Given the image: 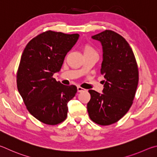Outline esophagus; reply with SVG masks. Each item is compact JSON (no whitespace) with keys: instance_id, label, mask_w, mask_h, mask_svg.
Masks as SVG:
<instances>
[{"instance_id":"34e87169","label":"esophagus","mask_w":157,"mask_h":157,"mask_svg":"<svg viewBox=\"0 0 157 157\" xmlns=\"http://www.w3.org/2000/svg\"><path fill=\"white\" fill-rule=\"evenodd\" d=\"M86 90H85L84 88H82L81 87H77V91L78 92H85Z\"/></svg>"}]
</instances>
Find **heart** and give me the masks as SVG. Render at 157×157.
<instances>
[{"mask_svg":"<svg viewBox=\"0 0 157 157\" xmlns=\"http://www.w3.org/2000/svg\"><path fill=\"white\" fill-rule=\"evenodd\" d=\"M83 53H90V52H95L94 48L89 45H85L83 46Z\"/></svg>","mask_w":157,"mask_h":157,"instance_id":"obj_1","label":"heart"}]
</instances>
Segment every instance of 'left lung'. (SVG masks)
Returning a JSON list of instances; mask_svg holds the SVG:
<instances>
[{"instance_id": "8db88e82", "label": "left lung", "mask_w": 157, "mask_h": 157, "mask_svg": "<svg viewBox=\"0 0 157 157\" xmlns=\"http://www.w3.org/2000/svg\"><path fill=\"white\" fill-rule=\"evenodd\" d=\"M103 47L101 74L104 76L103 94L93 90L87 105L89 117L101 125L117 122L133 103L139 83L135 56L124 38L112 30L92 36Z\"/></svg>"}]
</instances>
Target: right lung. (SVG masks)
<instances>
[{"label":"right lung","mask_w":157,"mask_h":157,"mask_svg":"<svg viewBox=\"0 0 157 157\" xmlns=\"http://www.w3.org/2000/svg\"><path fill=\"white\" fill-rule=\"evenodd\" d=\"M79 34L51 30L29 41L22 54L16 75L17 88L27 110L48 125H57L67 118V103L75 96V86H64L53 78Z\"/></svg>","instance_id":"add662e5"}]
</instances>
